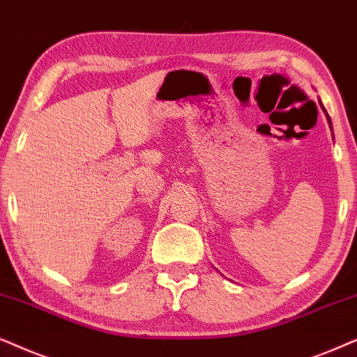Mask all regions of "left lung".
<instances>
[{
    "label": "left lung",
    "instance_id": "8db88e82",
    "mask_svg": "<svg viewBox=\"0 0 357 357\" xmlns=\"http://www.w3.org/2000/svg\"><path fill=\"white\" fill-rule=\"evenodd\" d=\"M323 111H325V109H323ZM326 117H328V114H326ZM328 123H330V127H331V121H330V117H328Z\"/></svg>",
    "mask_w": 357,
    "mask_h": 357
}]
</instances>
